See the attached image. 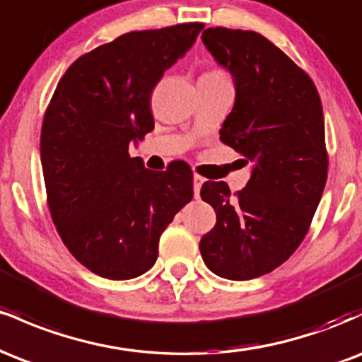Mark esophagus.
<instances>
[{"label": "esophagus", "mask_w": 362, "mask_h": 362, "mask_svg": "<svg viewBox=\"0 0 362 362\" xmlns=\"http://www.w3.org/2000/svg\"><path fill=\"white\" fill-rule=\"evenodd\" d=\"M204 184V178L201 175H194V195L195 197H199V194H201V187Z\"/></svg>", "instance_id": "34e87169"}]
</instances>
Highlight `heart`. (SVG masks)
<instances>
[{
	"label": "heart",
	"mask_w": 362,
	"mask_h": 362,
	"mask_svg": "<svg viewBox=\"0 0 362 362\" xmlns=\"http://www.w3.org/2000/svg\"><path fill=\"white\" fill-rule=\"evenodd\" d=\"M206 74H211V76H224V74L219 73V71H211V73H206Z\"/></svg>",
	"instance_id": "obj_1"
}]
</instances>
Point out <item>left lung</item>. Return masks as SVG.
Instances as JSON below:
<instances>
[{
	"mask_svg": "<svg viewBox=\"0 0 362 362\" xmlns=\"http://www.w3.org/2000/svg\"><path fill=\"white\" fill-rule=\"evenodd\" d=\"M202 42L235 81V105L221 141L252 163L245 189L202 184L216 224L201 238L204 264L231 281L284 264L308 233L327 182L322 102L311 78L264 35L206 28Z\"/></svg>",
	"mask_w": 362,
	"mask_h": 362,
	"instance_id": "8db88e82",
	"label": "left lung"
}]
</instances>
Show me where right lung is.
Instances as JSON below:
<instances>
[{
    "instance_id": "right-lung-1",
    "label": "right lung",
    "mask_w": 362,
    "mask_h": 362,
    "mask_svg": "<svg viewBox=\"0 0 362 362\" xmlns=\"http://www.w3.org/2000/svg\"><path fill=\"white\" fill-rule=\"evenodd\" d=\"M202 28L129 32L83 54L45 110L40 161L52 221L74 259L105 279L151 269L161 233L194 195L189 165L151 172L129 144L153 131L151 91Z\"/></svg>"
}]
</instances>
